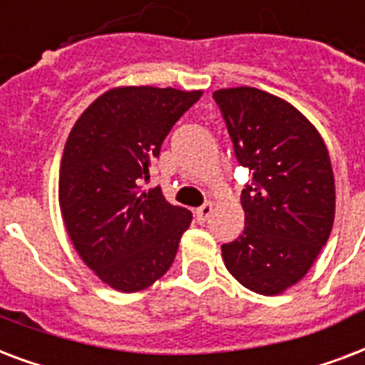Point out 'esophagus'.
I'll return each instance as SVG.
<instances>
[{
  "instance_id": "esophagus-1",
  "label": "esophagus",
  "mask_w": 365,
  "mask_h": 365,
  "mask_svg": "<svg viewBox=\"0 0 365 365\" xmlns=\"http://www.w3.org/2000/svg\"><path fill=\"white\" fill-rule=\"evenodd\" d=\"M212 210H214L212 202H207V205H202V207H199L197 210H195V216H197V220L202 224V222H207L208 216L212 214Z\"/></svg>"
}]
</instances>
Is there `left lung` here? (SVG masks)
Instances as JSON below:
<instances>
[{
  "instance_id": "left-lung-1",
  "label": "left lung",
  "mask_w": 365,
  "mask_h": 365,
  "mask_svg": "<svg viewBox=\"0 0 365 365\" xmlns=\"http://www.w3.org/2000/svg\"><path fill=\"white\" fill-rule=\"evenodd\" d=\"M239 164L252 170L241 191L245 230L222 245L243 287L274 297L308 274L335 220V178L324 138L299 108L241 86L214 91Z\"/></svg>"
}]
</instances>
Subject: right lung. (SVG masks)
Returning a JSON list of instances; mask_svg holds the SVG:
<instances>
[{
    "mask_svg": "<svg viewBox=\"0 0 365 365\" xmlns=\"http://www.w3.org/2000/svg\"><path fill=\"white\" fill-rule=\"evenodd\" d=\"M202 96L153 86L105 91L72 126L59 170V207L78 257L120 293L151 287L174 262L187 208L141 191L164 138Z\"/></svg>",
    "mask_w": 365,
    "mask_h": 365,
    "instance_id": "add662e5",
    "label": "right lung"
}]
</instances>
